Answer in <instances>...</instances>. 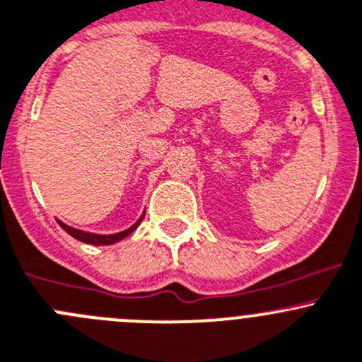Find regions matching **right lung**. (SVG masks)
Here are the masks:
<instances>
[{
	"label": "right lung",
	"mask_w": 362,
	"mask_h": 362,
	"mask_svg": "<svg viewBox=\"0 0 362 362\" xmlns=\"http://www.w3.org/2000/svg\"><path fill=\"white\" fill-rule=\"evenodd\" d=\"M142 218H144V214H142V216L139 218V220L135 221L130 228H127V230H123V232H117V234H109V235H100V234H93V232L77 230V228H71V227H68V225H64L63 221H58V223L61 225V228H63L64 232H68V234L71 235V238L78 239V241H82V243H88V245L103 246V245H114V243L121 241V239H124L127 235H130L132 232H134L135 228L141 225Z\"/></svg>",
	"instance_id": "1"
}]
</instances>
